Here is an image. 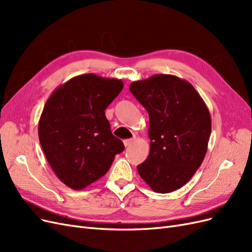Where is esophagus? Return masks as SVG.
<instances>
[{
	"label": "esophagus",
	"mask_w": 252,
	"mask_h": 252,
	"mask_svg": "<svg viewBox=\"0 0 252 252\" xmlns=\"http://www.w3.org/2000/svg\"><path fill=\"white\" fill-rule=\"evenodd\" d=\"M134 142H135V139H128V140H125V141H124V145H125V147H129V146H131V145H132Z\"/></svg>",
	"instance_id": "34e87169"
}]
</instances>
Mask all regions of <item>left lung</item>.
Instances as JSON below:
<instances>
[{
	"label": "left lung",
	"instance_id": "1",
	"mask_svg": "<svg viewBox=\"0 0 252 252\" xmlns=\"http://www.w3.org/2000/svg\"><path fill=\"white\" fill-rule=\"evenodd\" d=\"M129 89L149 114L150 151L138 172L155 192H172L193 177L207 152V105L191 84L171 74L132 82Z\"/></svg>",
	"mask_w": 252,
	"mask_h": 252
}]
</instances>
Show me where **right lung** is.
<instances>
[{
    "instance_id": "right-lung-1",
    "label": "right lung",
    "mask_w": 252,
    "mask_h": 252,
    "mask_svg": "<svg viewBox=\"0 0 252 252\" xmlns=\"http://www.w3.org/2000/svg\"><path fill=\"white\" fill-rule=\"evenodd\" d=\"M123 87L119 79L81 74L59 86L45 104L37 129L41 146L52 170L69 188L82 190L101 179L124 150L105 116Z\"/></svg>"
}]
</instances>
